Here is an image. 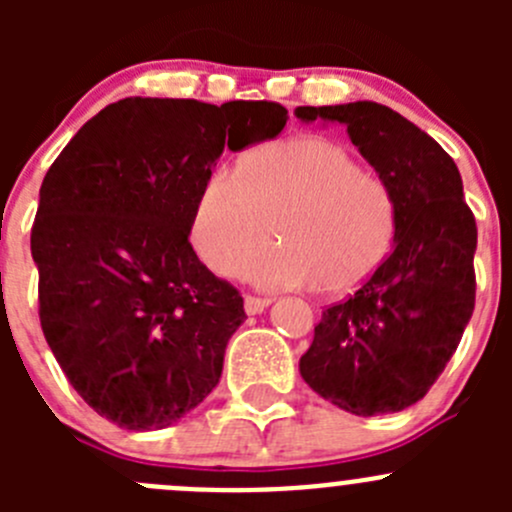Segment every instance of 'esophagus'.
<instances>
[{"label": "esophagus", "mask_w": 512, "mask_h": 512, "mask_svg": "<svg viewBox=\"0 0 512 512\" xmlns=\"http://www.w3.org/2000/svg\"><path fill=\"white\" fill-rule=\"evenodd\" d=\"M272 304V299L267 297H252V294H247L245 297V312L247 314H262L267 307Z\"/></svg>", "instance_id": "1"}]
</instances>
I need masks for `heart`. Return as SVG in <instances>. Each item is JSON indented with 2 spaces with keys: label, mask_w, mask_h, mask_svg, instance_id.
<instances>
[{
  "label": "heart",
  "mask_w": 512,
  "mask_h": 512,
  "mask_svg": "<svg viewBox=\"0 0 512 512\" xmlns=\"http://www.w3.org/2000/svg\"><path fill=\"white\" fill-rule=\"evenodd\" d=\"M275 226L283 245L253 258L247 280L265 289L317 285L344 297L364 287L394 250L399 203L342 143L287 138L247 153L237 173L220 168L205 180L190 240L215 275L235 277Z\"/></svg>",
  "instance_id": "obj_1"
}]
</instances>
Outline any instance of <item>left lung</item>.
<instances>
[{
  "label": "left lung",
  "instance_id": "8db88e82",
  "mask_svg": "<svg viewBox=\"0 0 512 512\" xmlns=\"http://www.w3.org/2000/svg\"><path fill=\"white\" fill-rule=\"evenodd\" d=\"M304 123H342L394 190L399 232L381 270L324 309L299 374L354 416L394 414L426 396L476 304V218L453 158L394 108L374 101L299 106Z\"/></svg>",
  "mask_w": 512,
  "mask_h": 512
}]
</instances>
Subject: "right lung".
<instances>
[{
  "label": "right lung",
  "instance_id": "add662e5",
  "mask_svg": "<svg viewBox=\"0 0 512 512\" xmlns=\"http://www.w3.org/2000/svg\"><path fill=\"white\" fill-rule=\"evenodd\" d=\"M287 118L270 101L123 98L51 163L32 227L39 319L98 416L156 431L218 386L245 309L198 260L190 218L225 146L270 141Z\"/></svg>",
  "mask_w": 512,
  "mask_h": 512
}]
</instances>
